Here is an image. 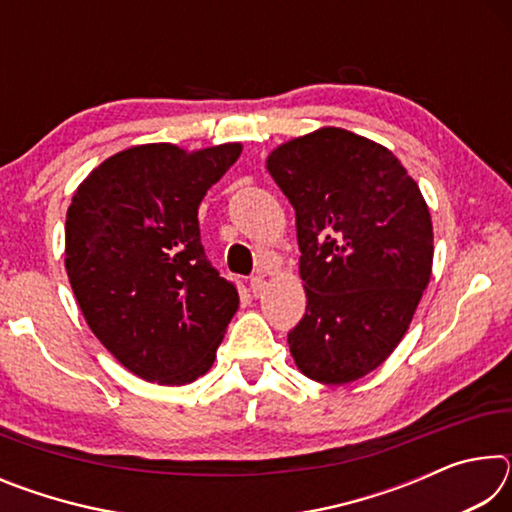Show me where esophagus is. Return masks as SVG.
Returning a JSON list of instances; mask_svg holds the SVG:
<instances>
[{"label":"esophagus","mask_w":512,"mask_h":512,"mask_svg":"<svg viewBox=\"0 0 512 512\" xmlns=\"http://www.w3.org/2000/svg\"><path fill=\"white\" fill-rule=\"evenodd\" d=\"M266 287H268V282H266V277H264V275H255V277H250V291H253L255 296H259V293H262Z\"/></svg>","instance_id":"1"}]
</instances>
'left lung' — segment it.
Here are the masks:
<instances>
[{"instance_id":"1","label":"left lung","mask_w":512,"mask_h":512,"mask_svg":"<svg viewBox=\"0 0 512 512\" xmlns=\"http://www.w3.org/2000/svg\"><path fill=\"white\" fill-rule=\"evenodd\" d=\"M266 169L296 210L302 253L291 357L309 379L350 384L391 357L431 280L427 201L386 146L345 128L280 144Z\"/></svg>"}]
</instances>
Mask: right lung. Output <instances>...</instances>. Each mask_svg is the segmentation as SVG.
Instances as JSON below:
<instances>
[{
	"label": "right lung",
	"mask_w": 512,
	"mask_h": 512,
	"mask_svg": "<svg viewBox=\"0 0 512 512\" xmlns=\"http://www.w3.org/2000/svg\"><path fill=\"white\" fill-rule=\"evenodd\" d=\"M241 144H140L72 196L65 268L92 334L144 381L185 386L212 368L239 293L207 262L198 205Z\"/></svg>",
	"instance_id": "add662e5"
}]
</instances>
